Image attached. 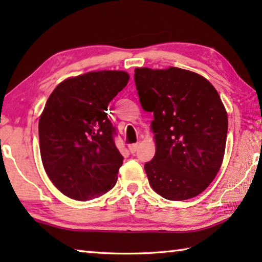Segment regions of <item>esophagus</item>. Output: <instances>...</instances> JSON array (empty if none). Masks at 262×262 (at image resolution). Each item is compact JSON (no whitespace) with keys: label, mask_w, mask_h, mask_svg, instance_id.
Here are the masks:
<instances>
[{"label":"esophagus","mask_w":262,"mask_h":262,"mask_svg":"<svg viewBox=\"0 0 262 262\" xmlns=\"http://www.w3.org/2000/svg\"><path fill=\"white\" fill-rule=\"evenodd\" d=\"M128 148H129V151H130L132 154H135V152L137 151V148H139V144H137V143L130 144L129 147H128Z\"/></svg>","instance_id":"esophagus-1"}]
</instances>
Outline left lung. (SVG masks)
<instances>
[{"label":"left lung","mask_w":262,"mask_h":262,"mask_svg":"<svg viewBox=\"0 0 262 262\" xmlns=\"http://www.w3.org/2000/svg\"><path fill=\"white\" fill-rule=\"evenodd\" d=\"M134 81L144 111L154 112L156 154L145 163L149 184L171 201L202 193L220 171L228 114L209 81L181 68H136Z\"/></svg>","instance_id":"obj_1"}]
</instances>
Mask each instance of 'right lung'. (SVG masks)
<instances>
[{"mask_svg":"<svg viewBox=\"0 0 262 262\" xmlns=\"http://www.w3.org/2000/svg\"><path fill=\"white\" fill-rule=\"evenodd\" d=\"M128 79L126 72H90L64 79L47 99L39 119L42 165L70 199L91 200L117 183L123 157L105 111Z\"/></svg>","mask_w":262,"mask_h":262,"instance_id":"add662e5","label":"right lung"}]
</instances>
